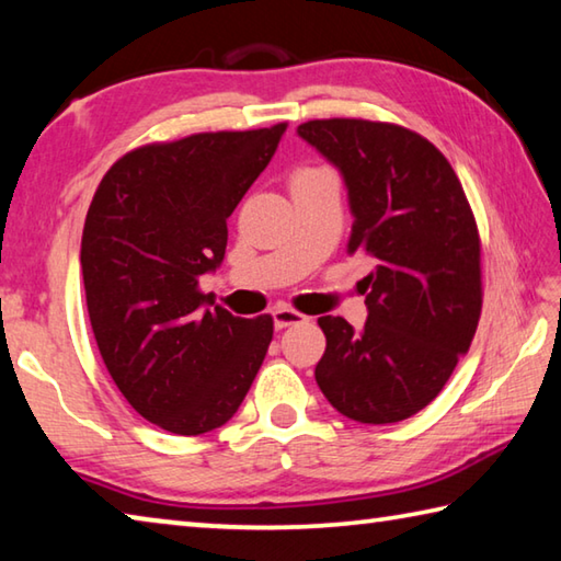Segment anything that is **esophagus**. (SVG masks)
Masks as SVG:
<instances>
[{"mask_svg": "<svg viewBox=\"0 0 561 561\" xmlns=\"http://www.w3.org/2000/svg\"><path fill=\"white\" fill-rule=\"evenodd\" d=\"M272 319H274V329L282 331V329H287V325L304 323V321L309 319V316L294 311L291 307H277V309L272 311Z\"/></svg>", "mask_w": 561, "mask_h": 561, "instance_id": "1", "label": "esophagus"}]
</instances>
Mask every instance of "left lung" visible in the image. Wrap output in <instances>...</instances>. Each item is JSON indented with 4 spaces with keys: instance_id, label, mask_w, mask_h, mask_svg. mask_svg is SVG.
<instances>
[{
    "instance_id": "1",
    "label": "left lung",
    "mask_w": 561,
    "mask_h": 561,
    "mask_svg": "<svg viewBox=\"0 0 561 561\" xmlns=\"http://www.w3.org/2000/svg\"><path fill=\"white\" fill-rule=\"evenodd\" d=\"M299 137L348 188L351 254L370 257L360 333L321 316L316 382L335 410L392 424L424 410L471 345L483 307L481 238L461 181L430 139L355 117L309 119Z\"/></svg>"
}]
</instances>
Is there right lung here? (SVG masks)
Instances as JSON below:
<instances>
[{
  "label": "right lung",
  "instance_id": "obj_1",
  "mask_svg": "<svg viewBox=\"0 0 561 561\" xmlns=\"http://www.w3.org/2000/svg\"><path fill=\"white\" fill-rule=\"evenodd\" d=\"M284 129L201 131L131 149L88 208L80 267L100 355L125 400L171 434L226 424L267 355L272 316L206 309L198 279L226 257L230 213Z\"/></svg>",
  "mask_w": 561,
  "mask_h": 561
}]
</instances>
